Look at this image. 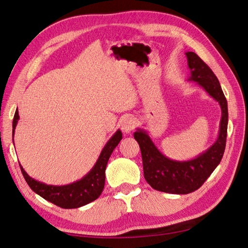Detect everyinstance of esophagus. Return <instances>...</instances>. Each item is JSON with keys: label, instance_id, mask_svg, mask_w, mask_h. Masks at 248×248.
I'll list each match as a JSON object with an SVG mask.
<instances>
[{"label": "esophagus", "instance_id": "34e87169", "mask_svg": "<svg viewBox=\"0 0 248 248\" xmlns=\"http://www.w3.org/2000/svg\"><path fill=\"white\" fill-rule=\"evenodd\" d=\"M134 127H136V120L133 117L128 116L121 121V130L124 133H131Z\"/></svg>", "mask_w": 248, "mask_h": 248}]
</instances>
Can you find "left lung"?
<instances>
[{
	"mask_svg": "<svg viewBox=\"0 0 248 248\" xmlns=\"http://www.w3.org/2000/svg\"><path fill=\"white\" fill-rule=\"evenodd\" d=\"M186 55L191 70L187 80L199 83L219 103L221 108L219 134L216 142L195 158L173 160L161 154L145 130L137 129L133 134L141 148L146 182L157 191L171 194H188L200 188L221 161L227 141L228 103L219 80L194 52H186Z\"/></svg>",
	"mask_w": 248,
	"mask_h": 248,
	"instance_id": "obj_1",
	"label": "left lung"
}]
</instances>
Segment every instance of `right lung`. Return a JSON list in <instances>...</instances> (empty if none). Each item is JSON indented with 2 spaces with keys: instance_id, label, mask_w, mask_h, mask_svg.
Instances as JSON below:
<instances>
[{
  "instance_id": "1",
  "label": "right lung",
  "mask_w": 248,
  "mask_h": 248,
  "mask_svg": "<svg viewBox=\"0 0 248 248\" xmlns=\"http://www.w3.org/2000/svg\"><path fill=\"white\" fill-rule=\"evenodd\" d=\"M18 119H19V115L16 110L14 119H13V137H14ZM121 139H123V133L120 130H117L114 136L105 144L93 168L82 179L76 182L66 184V186H49V184L37 181V180L31 178L21 167V165H19L22 175H24L26 182L28 183L31 190L43 197L44 200L65 209L79 208L81 206L95 201L102 194L105 186V170L107 161H108L112 151L121 141Z\"/></svg>"
}]
</instances>
